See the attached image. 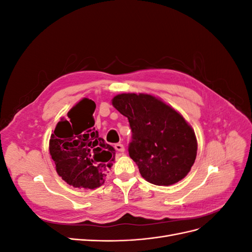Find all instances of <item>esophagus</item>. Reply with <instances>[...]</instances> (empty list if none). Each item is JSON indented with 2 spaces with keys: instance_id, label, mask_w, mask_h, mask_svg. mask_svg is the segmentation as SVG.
Wrapping results in <instances>:
<instances>
[{
  "instance_id": "1",
  "label": "esophagus",
  "mask_w": 252,
  "mask_h": 252,
  "mask_svg": "<svg viewBox=\"0 0 252 252\" xmlns=\"http://www.w3.org/2000/svg\"><path fill=\"white\" fill-rule=\"evenodd\" d=\"M114 148H116V150H117V151H119V152H124V151H125L124 145H123V144H120V143L114 145Z\"/></svg>"
}]
</instances>
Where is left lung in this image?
<instances>
[{
	"label": "left lung",
	"instance_id": "obj_1",
	"mask_svg": "<svg viewBox=\"0 0 252 252\" xmlns=\"http://www.w3.org/2000/svg\"><path fill=\"white\" fill-rule=\"evenodd\" d=\"M112 105L128 119L129 156L151 184L169 186L185 178L196 158L194 131L180 113L149 94H122Z\"/></svg>",
	"mask_w": 252,
	"mask_h": 252
}]
</instances>
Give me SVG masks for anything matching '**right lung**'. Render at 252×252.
I'll use <instances>...</instances> for the list:
<instances>
[{
  "instance_id": "obj_1",
  "label": "right lung",
  "mask_w": 252,
  "mask_h": 252,
  "mask_svg": "<svg viewBox=\"0 0 252 252\" xmlns=\"http://www.w3.org/2000/svg\"><path fill=\"white\" fill-rule=\"evenodd\" d=\"M95 103L84 98L61 119L51 134L49 151L57 172L73 187L94 189L104 184L116 149L94 127Z\"/></svg>"
}]
</instances>
